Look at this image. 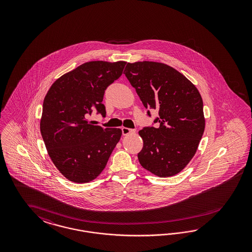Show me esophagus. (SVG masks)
Listing matches in <instances>:
<instances>
[{
  "mask_svg": "<svg viewBox=\"0 0 252 252\" xmlns=\"http://www.w3.org/2000/svg\"><path fill=\"white\" fill-rule=\"evenodd\" d=\"M136 129H131V128H127V127H122V133L124 136H126V135H129L132 133H135Z\"/></svg>",
  "mask_w": 252,
  "mask_h": 252,
  "instance_id": "1",
  "label": "esophagus"
}]
</instances>
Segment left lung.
I'll list each match as a JSON object with an SVG mask.
<instances>
[{"mask_svg":"<svg viewBox=\"0 0 252 252\" xmlns=\"http://www.w3.org/2000/svg\"><path fill=\"white\" fill-rule=\"evenodd\" d=\"M124 74L146 109L159 112L154 120L159 127L148 126L138 132L143 139V148L137 154L139 163L159 177L175 176L194 157L205 128L198 89L162 63H127Z\"/></svg>","mask_w":252,"mask_h":252,"instance_id":"left-lung-1","label":"left lung"}]
</instances>
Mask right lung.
Instances as JSON below:
<instances>
[{
	"instance_id": "add662e5",
	"label": "right lung",
	"mask_w": 252,
	"mask_h": 252,
	"mask_svg": "<svg viewBox=\"0 0 252 252\" xmlns=\"http://www.w3.org/2000/svg\"><path fill=\"white\" fill-rule=\"evenodd\" d=\"M126 63H85L59 77L46 94L40 133L55 167L72 182L97 178L120 140V128H102L87 117L93 110L105 116L104 92L121 76Z\"/></svg>"
}]
</instances>
